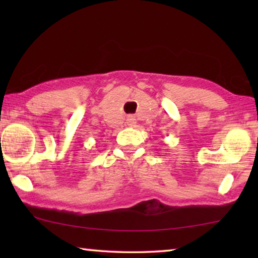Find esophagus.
I'll list each match as a JSON object with an SVG mask.
<instances>
[{
  "label": "esophagus",
  "mask_w": 258,
  "mask_h": 258,
  "mask_svg": "<svg viewBox=\"0 0 258 258\" xmlns=\"http://www.w3.org/2000/svg\"><path fill=\"white\" fill-rule=\"evenodd\" d=\"M126 123H127L128 126H134V124L137 123V119H135L133 116H128L127 120H126Z\"/></svg>",
  "instance_id": "obj_1"
}]
</instances>
